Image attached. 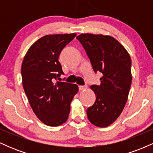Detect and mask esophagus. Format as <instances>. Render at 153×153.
Listing matches in <instances>:
<instances>
[{
    "mask_svg": "<svg viewBox=\"0 0 153 153\" xmlns=\"http://www.w3.org/2000/svg\"><path fill=\"white\" fill-rule=\"evenodd\" d=\"M85 89H86V86H85V85H79V90L80 91H83Z\"/></svg>",
    "mask_w": 153,
    "mask_h": 153,
    "instance_id": "esophagus-1",
    "label": "esophagus"
}]
</instances>
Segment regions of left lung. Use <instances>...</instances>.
Returning <instances> with one entry per match:
<instances>
[{
	"instance_id": "8db88e82",
	"label": "left lung",
	"mask_w": 153,
	"mask_h": 153,
	"mask_svg": "<svg viewBox=\"0 0 153 153\" xmlns=\"http://www.w3.org/2000/svg\"><path fill=\"white\" fill-rule=\"evenodd\" d=\"M76 38L85 49L95 73L103 74L101 84L90 87L96 99L88 108V119L98 127H108L120 116L128 99L132 78L130 56L109 35L87 33Z\"/></svg>"
}]
</instances>
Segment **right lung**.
Segmentation results:
<instances>
[{"label": "right lung", "instance_id": "obj_1", "mask_svg": "<svg viewBox=\"0 0 153 153\" xmlns=\"http://www.w3.org/2000/svg\"><path fill=\"white\" fill-rule=\"evenodd\" d=\"M75 33L47 34L29 47L22 65V84L37 118L50 127L68 120L71 103L78 91L76 84L56 81L63 74L58 61L61 51Z\"/></svg>", "mask_w": 153, "mask_h": 153}]
</instances>
